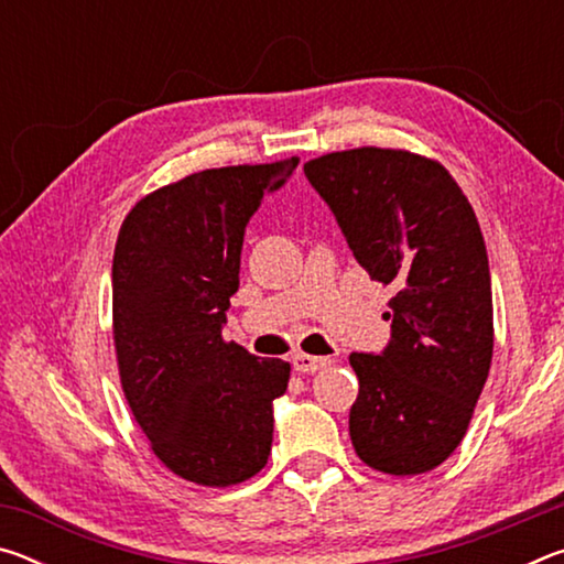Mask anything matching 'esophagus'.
I'll list each match as a JSON object with an SVG mask.
<instances>
[{"label": "esophagus", "instance_id": "esophagus-1", "mask_svg": "<svg viewBox=\"0 0 564 564\" xmlns=\"http://www.w3.org/2000/svg\"><path fill=\"white\" fill-rule=\"evenodd\" d=\"M293 370L295 373H318L328 366V358H316V356H305V352H295L293 356Z\"/></svg>", "mask_w": 564, "mask_h": 564}]
</instances>
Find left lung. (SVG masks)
<instances>
[{
    "label": "left lung",
    "instance_id": "obj_1",
    "mask_svg": "<svg viewBox=\"0 0 564 564\" xmlns=\"http://www.w3.org/2000/svg\"><path fill=\"white\" fill-rule=\"evenodd\" d=\"M303 171L356 261L395 291L388 346L350 356L352 447L380 473L433 470L460 445L492 360L488 251L473 206L445 166L410 151H336Z\"/></svg>",
    "mask_w": 564,
    "mask_h": 564
}]
</instances>
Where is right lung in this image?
Returning <instances> with one entry per match:
<instances>
[{"label": "right lung", "mask_w": 564, "mask_h": 564, "mask_svg": "<svg viewBox=\"0 0 564 564\" xmlns=\"http://www.w3.org/2000/svg\"><path fill=\"white\" fill-rule=\"evenodd\" d=\"M299 159L206 169L141 198L113 248V343L123 395L171 473L228 488L269 463L273 400L291 366L221 330L243 234Z\"/></svg>", "instance_id": "1"}]
</instances>
